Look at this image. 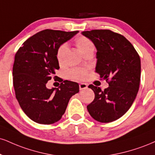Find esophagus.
Masks as SVG:
<instances>
[{
  "mask_svg": "<svg viewBox=\"0 0 155 155\" xmlns=\"http://www.w3.org/2000/svg\"><path fill=\"white\" fill-rule=\"evenodd\" d=\"M88 87V85L86 83H81L79 84V89L80 90H84Z\"/></svg>",
  "mask_w": 155,
  "mask_h": 155,
  "instance_id": "34e87169",
  "label": "esophagus"
}]
</instances>
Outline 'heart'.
Returning <instances> with one entry per match:
<instances>
[{"label":"heart","instance_id":"heart-1","mask_svg":"<svg viewBox=\"0 0 155 155\" xmlns=\"http://www.w3.org/2000/svg\"><path fill=\"white\" fill-rule=\"evenodd\" d=\"M75 44L78 49L84 55L93 52L94 50V45L93 42L87 37L80 36L76 39ZM68 47L66 45H62L57 51V60L60 65H63L66 58ZM68 76L72 79H84L87 76V71L85 68H74L68 72Z\"/></svg>","mask_w":155,"mask_h":155}]
</instances>
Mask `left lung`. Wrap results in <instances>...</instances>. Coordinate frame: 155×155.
Here are the masks:
<instances>
[{"mask_svg":"<svg viewBox=\"0 0 155 155\" xmlns=\"http://www.w3.org/2000/svg\"><path fill=\"white\" fill-rule=\"evenodd\" d=\"M97 49L95 72L108 81L101 88L90 84L94 99L87 110L94 120L110 123L122 117L133 104L139 91L141 60L137 50L126 37L109 29L82 31Z\"/></svg>","mask_w":155,"mask_h":155,"instance_id":"8db88e82","label":"left lung"}]
</instances>
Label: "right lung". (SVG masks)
I'll return each instance as SVG.
<instances>
[{
	"label": "right lung",
	"instance_id": "add662e5",
	"mask_svg": "<svg viewBox=\"0 0 155 155\" xmlns=\"http://www.w3.org/2000/svg\"><path fill=\"white\" fill-rule=\"evenodd\" d=\"M78 32L45 29L26 40L15 55L16 97L24 113L37 124H52L61 120L70 98L79 92L78 83L67 80L58 88L46 87L60 68L58 50Z\"/></svg>",
	"mask_w": 155,
	"mask_h": 155
}]
</instances>
